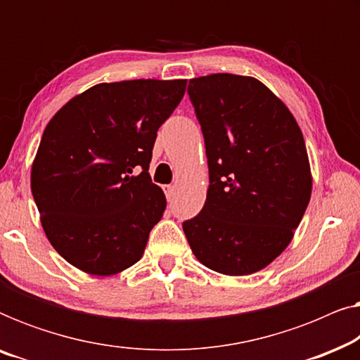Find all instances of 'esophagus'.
I'll return each instance as SVG.
<instances>
[{
    "label": "esophagus",
    "mask_w": 360,
    "mask_h": 360,
    "mask_svg": "<svg viewBox=\"0 0 360 360\" xmlns=\"http://www.w3.org/2000/svg\"><path fill=\"white\" fill-rule=\"evenodd\" d=\"M162 188H164V193L167 196V200H170L172 196H174V190H175L174 185H164Z\"/></svg>",
    "instance_id": "34e87169"
}]
</instances>
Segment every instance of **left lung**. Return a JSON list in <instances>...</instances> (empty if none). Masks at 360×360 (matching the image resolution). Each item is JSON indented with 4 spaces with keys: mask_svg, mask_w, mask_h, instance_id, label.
Returning <instances> with one entry per match:
<instances>
[{
    "mask_svg": "<svg viewBox=\"0 0 360 360\" xmlns=\"http://www.w3.org/2000/svg\"><path fill=\"white\" fill-rule=\"evenodd\" d=\"M188 95L205 137L210 188L203 210L184 223L185 236L214 272H259L290 244L309 203L303 134L257 78H191Z\"/></svg>",
    "mask_w": 360,
    "mask_h": 360,
    "instance_id": "left-lung-1",
    "label": "left lung"
}]
</instances>
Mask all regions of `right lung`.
Listing matches in <instances>:
<instances>
[{
  "instance_id": "1",
  "label": "right lung",
  "mask_w": 360,
  "mask_h": 360,
  "mask_svg": "<svg viewBox=\"0 0 360 360\" xmlns=\"http://www.w3.org/2000/svg\"><path fill=\"white\" fill-rule=\"evenodd\" d=\"M185 86L186 80L100 83L49 121L31 190L44 233L73 267L106 277L142 257L167 206L149 175L152 149Z\"/></svg>"
}]
</instances>
